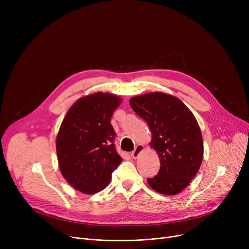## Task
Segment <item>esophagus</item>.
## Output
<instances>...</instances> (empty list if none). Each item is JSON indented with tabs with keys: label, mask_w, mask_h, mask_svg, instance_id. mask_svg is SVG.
<instances>
[{
	"label": "esophagus",
	"mask_w": 249,
	"mask_h": 249,
	"mask_svg": "<svg viewBox=\"0 0 249 249\" xmlns=\"http://www.w3.org/2000/svg\"><path fill=\"white\" fill-rule=\"evenodd\" d=\"M143 149H144V146H143L142 144H138L136 145V147L134 148V150L131 152V156L133 159H137L138 155L140 154V152L143 151Z\"/></svg>",
	"instance_id": "obj_1"
}]
</instances>
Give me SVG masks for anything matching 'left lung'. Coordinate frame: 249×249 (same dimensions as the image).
Masks as SVG:
<instances>
[{"mask_svg":"<svg viewBox=\"0 0 249 249\" xmlns=\"http://www.w3.org/2000/svg\"><path fill=\"white\" fill-rule=\"evenodd\" d=\"M129 104L147 122L152 134L150 146L160 156V172L147 178L148 185L162 195L180 193L203 160V137L195 116L179 99L163 93L133 97Z\"/></svg>","mask_w":249,"mask_h":249,"instance_id":"1","label":"left lung"}]
</instances>
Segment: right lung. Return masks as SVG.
<instances>
[{"instance_id": "right-lung-1", "label": "right lung", "mask_w": 249, "mask_h": 249, "mask_svg": "<svg viewBox=\"0 0 249 249\" xmlns=\"http://www.w3.org/2000/svg\"><path fill=\"white\" fill-rule=\"evenodd\" d=\"M121 99L95 93L78 99L68 111L56 137L60 173L87 195L106 188L122 158L115 148L111 117Z\"/></svg>"}]
</instances>
